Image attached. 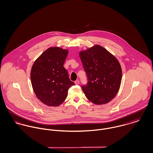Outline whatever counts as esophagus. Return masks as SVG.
I'll return each instance as SVG.
<instances>
[{"mask_svg":"<svg viewBox=\"0 0 153 153\" xmlns=\"http://www.w3.org/2000/svg\"><path fill=\"white\" fill-rule=\"evenodd\" d=\"M75 84L76 85L79 84V80H76V81H75Z\"/></svg>","mask_w":153,"mask_h":153,"instance_id":"esophagus-1","label":"esophagus"}]
</instances>
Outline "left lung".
Segmentation results:
<instances>
[{
    "instance_id": "obj_1",
    "label": "left lung",
    "mask_w": 153,
    "mask_h": 153,
    "mask_svg": "<svg viewBox=\"0 0 153 153\" xmlns=\"http://www.w3.org/2000/svg\"><path fill=\"white\" fill-rule=\"evenodd\" d=\"M79 56L87 76V84L82 86L86 97L97 105L109 102L121 85L122 70L118 61L100 45L80 52Z\"/></svg>"
}]
</instances>
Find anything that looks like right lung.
Masks as SVG:
<instances>
[{
    "mask_svg": "<svg viewBox=\"0 0 153 153\" xmlns=\"http://www.w3.org/2000/svg\"><path fill=\"white\" fill-rule=\"evenodd\" d=\"M68 51L59 47L46 49L35 61L30 78L37 98L44 104L57 107L66 98L68 90L75 84L64 67Z\"/></svg>",
    "mask_w": 153,
    "mask_h": 153,
    "instance_id": "obj_1",
    "label": "right lung"
}]
</instances>
